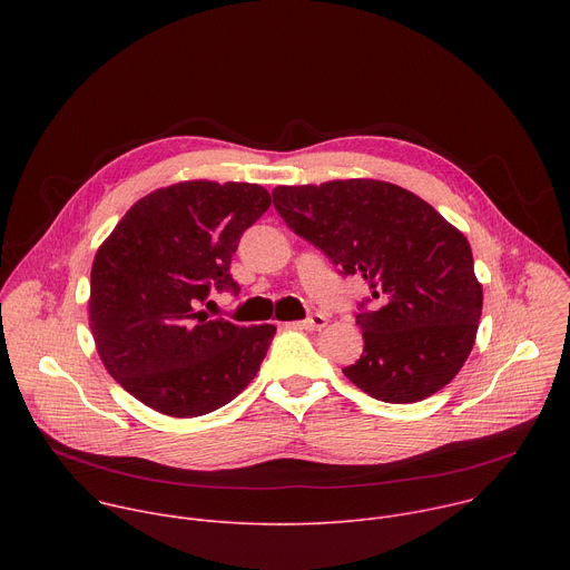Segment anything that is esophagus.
Wrapping results in <instances>:
<instances>
[{
  "instance_id": "obj_1",
  "label": "esophagus",
  "mask_w": 570,
  "mask_h": 570,
  "mask_svg": "<svg viewBox=\"0 0 570 570\" xmlns=\"http://www.w3.org/2000/svg\"><path fill=\"white\" fill-rule=\"evenodd\" d=\"M327 315L324 313H313V315H308L306 320H302V322H297V327H302V330H308V332H320V330H324L327 327Z\"/></svg>"
}]
</instances>
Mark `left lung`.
Returning a JSON list of instances; mask_svg holds the SVG:
<instances>
[{
	"mask_svg": "<svg viewBox=\"0 0 570 570\" xmlns=\"http://www.w3.org/2000/svg\"><path fill=\"white\" fill-rule=\"evenodd\" d=\"M273 203L295 234L343 275H361L379 302L356 313L365 347L345 376L387 403L442 390L469 358L482 313L466 236L426 200L383 180L275 187Z\"/></svg>",
	"mask_w": 570,
	"mask_h": 570,
	"instance_id": "obj_1",
	"label": "left lung"
}]
</instances>
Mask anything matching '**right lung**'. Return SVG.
<instances>
[{"label": "right lung", "instance_id": "obj_1", "mask_svg": "<svg viewBox=\"0 0 570 570\" xmlns=\"http://www.w3.org/2000/svg\"><path fill=\"white\" fill-rule=\"evenodd\" d=\"M250 183L185 180L139 198L101 243L90 275V330L104 367L148 409L200 417L257 376L273 324L207 320L212 286L238 291L229 262L268 207Z\"/></svg>", "mask_w": 570, "mask_h": 570}]
</instances>
